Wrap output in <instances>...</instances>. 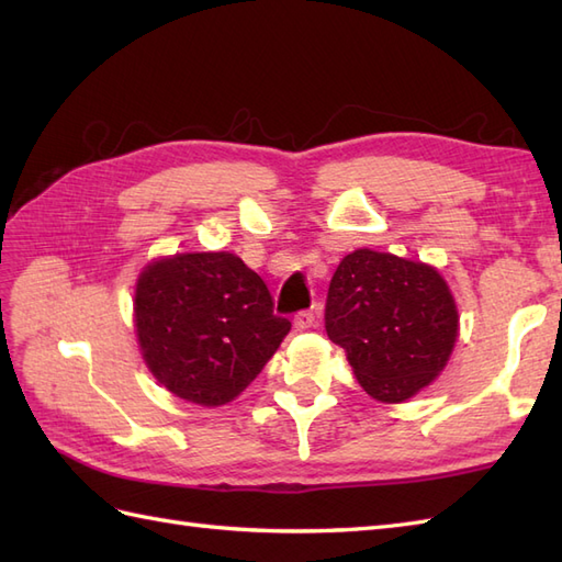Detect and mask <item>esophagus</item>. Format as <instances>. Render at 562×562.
I'll list each match as a JSON object with an SVG mask.
<instances>
[{"label": "esophagus", "instance_id": "1", "mask_svg": "<svg viewBox=\"0 0 562 562\" xmlns=\"http://www.w3.org/2000/svg\"><path fill=\"white\" fill-rule=\"evenodd\" d=\"M314 326V314L312 312H297L295 319H293V328L295 331H307V328Z\"/></svg>", "mask_w": 562, "mask_h": 562}]
</instances>
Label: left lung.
Segmentation results:
<instances>
[{"label":"left lung","mask_w":562,"mask_h":562,"mask_svg":"<svg viewBox=\"0 0 562 562\" xmlns=\"http://www.w3.org/2000/svg\"><path fill=\"white\" fill-rule=\"evenodd\" d=\"M324 322L362 389L381 403H403L429 386L458 338V307L439 271L367 248L338 265Z\"/></svg>","instance_id":"left-lung-1"}]
</instances>
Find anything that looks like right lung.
<instances>
[{"label": "right lung", "mask_w": 562, "mask_h": 562, "mask_svg": "<svg viewBox=\"0 0 562 562\" xmlns=\"http://www.w3.org/2000/svg\"><path fill=\"white\" fill-rule=\"evenodd\" d=\"M133 310L149 372L202 407L240 395L291 331L273 314L267 283L231 252H181L147 265Z\"/></svg>", "instance_id": "right-lung-1"}]
</instances>
